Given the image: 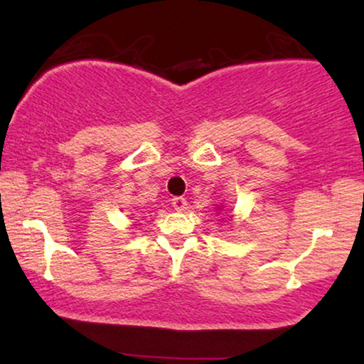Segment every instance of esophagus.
I'll return each instance as SVG.
<instances>
[{
	"mask_svg": "<svg viewBox=\"0 0 364 364\" xmlns=\"http://www.w3.org/2000/svg\"><path fill=\"white\" fill-rule=\"evenodd\" d=\"M171 202H172V207L176 208L177 212H182L187 208V200L183 197H173Z\"/></svg>",
	"mask_w": 364,
	"mask_h": 364,
	"instance_id": "1",
	"label": "esophagus"
}]
</instances>
